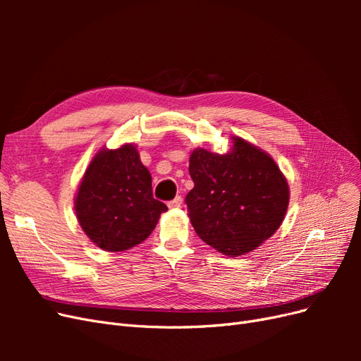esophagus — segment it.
<instances>
[{"instance_id":"esophagus-1","label":"esophagus","mask_w":361,"mask_h":361,"mask_svg":"<svg viewBox=\"0 0 361 361\" xmlns=\"http://www.w3.org/2000/svg\"><path fill=\"white\" fill-rule=\"evenodd\" d=\"M182 202H183V199L180 197V195H178V197H174L173 200L169 202V207L170 209H176V207L182 206Z\"/></svg>"}]
</instances>
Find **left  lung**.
I'll use <instances>...</instances> for the list:
<instances>
[{"mask_svg": "<svg viewBox=\"0 0 361 361\" xmlns=\"http://www.w3.org/2000/svg\"><path fill=\"white\" fill-rule=\"evenodd\" d=\"M194 188L188 216L202 241L238 257L276 233L289 204V187L276 161L241 137L224 155L197 147L190 157Z\"/></svg>", "mask_w": 361, "mask_h": 361, "instance_id": "obj_1", "label": "left lung"}]
</instances>
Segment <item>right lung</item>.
Returning a JSON list of instances; mask_svg holds the SVG:
<instances>
[{"instance_id":"add662e5","label":"right lung","mask_w":361,"mask_h":361,"mask_svg":"<svg viewBox=\"0 0 361 361\" xmlns=\"http://www.w3.org/2000/svg\"><path fill=\"white\" fill-rule=\"evenodd\" d=\"M166 211L167 206L154 199L150 173L130 143L97 152L75 197L81 228L105 251H125L141 244Z\"/></svg>"}]
</instances>
